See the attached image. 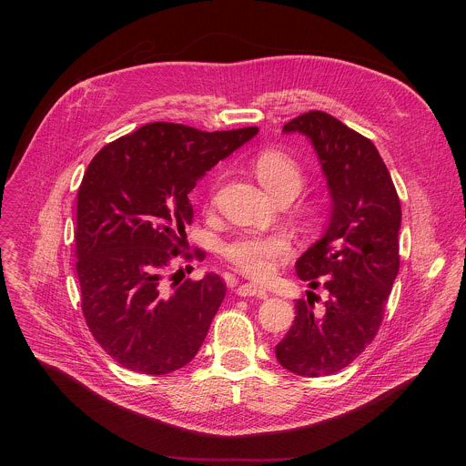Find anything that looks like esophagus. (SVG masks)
<instances>
[{
    "label": "esophagus",
    "instance_id": "obj_1",
    "mask_svg": "<svg viewBox=\"0 0 466 466\" xmlns=\"http://www.w3.org/2000/svg\"><path fill=\"white\" fill-rule=\"evenodd\" d=\"M238 295H241V297L268 299V291H265V288H261V286H258V284H250V282L241 284V286L238 288Z\"/></svg>",
    "mask_w": 466,
    "mask_h": 466
}]
</instances>
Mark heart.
<instances>
[{
	"mask_svg": "<svg viewBox=\"0 0 466 466\" xmlns=\"http://www.w3.org/2000/svg\"><path fill=\"white\" fill-rule=\"evenodd\" d=\"M258 180L277 198L293 197L304 184V169L282 149H263L254 155ZM293 254V241L284 232H241L223 247L225 259L241 275L256 280L269 279L277 265Z\"/></svg>",
	"mask_w": 466,
	"mask_h": 466,
	"instance_id": "b5f03b06",
	"label": "heart"
}]
</instances>
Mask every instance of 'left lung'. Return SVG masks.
<instances>
[{"mask_svg": "<svg viewBox=\"0 0 466 466\" xmlns=\"http://www.w3.org/2000/svg\"><path fill=\"white\" fill-rule=\"evenodd\" d=\"M306 135L322 164L334 212L322 239L297 261L300 280L328 297L315 309L295 302V320L277 345V360L299 376L319 378L349 367L376 338L400 268L398 230L402 208L374 144L322 110L284 125ZM319 302L320 297L313 295Z\"/></svg>", "mask_w": 466, "mask_h": 466, "instance_id": "1", "label": "left lung"}]
</instances>
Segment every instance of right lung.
Returning <instances> with one entry per match:
<instances>
[{"mask_svg": "<svg viewBox=\"0 0 466 466\" xmlns=\"http://www.w3.org/2000/svg\"><path fill=\"white\" fill-rule=\"evenodd\" d=\"M258 132V127L205 132L155 121L106 144L77 193L76 269L81 308L94 339L128 370L167 374L201 349L227 284L169 275L171 261L205 259L182 252L193 221L187 193L197 180Z\"/></svg>", "mask_w": 466, "mask_h": 466, "instance_id": "obj_1", "label": "right lung"}]
</instances>
